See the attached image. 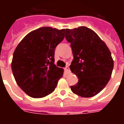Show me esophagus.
<instances>
[{
    "mask_svg": "<svg viewBox=\"0 0 124 124\" xmlns=\"http://www.w3.org/2000/svg\"><path fill=\"white\" fill-rule=\"evenodd\" d=\"M64 70L66 71L67 73H70V68L68 67V66H66V68H64Z\"/></svg>",
    "mask_w": 124,
    "mask_h": 124,
    "instance_id": "34e87169",
    "label": "esophagus"
}]
</instances>
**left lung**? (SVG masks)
Returning a JSON list of instances; mask_svg holds the SVG:
<instances>
[{"label":"left lung","instance_id":"8db88e82","mask_svg":"<svg viewBox=\"0 0 124 124\" xmlns=\"http://www.w3.org/2000/svg\"><path fill=\"white\" fill-rule=\"evenodd\" d=\"M65 37L73 54L70 70L78 78L71 89L82 97L95 96L109 81L113 70L109 49L95 32L85 26L66 29Z\"/></svg>","mask_w":124,"mask_h":124}]
</instances>
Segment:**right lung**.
<instances>
[{
  "label": "right lung",
  "instance_id": "obj_1",
  "mask_svg": "<svg viewBox=\"0 0 124 124\" xmlns=\"http://www.w3.org/2000/svg\"><path fill=\"white\" fill-rule=\"evenodd\" d=\"M65 29L43 27L28 33L16 46L11 70L17 84L32 98H42L55 89L63 70L54 65V49Z\"/></svg>",
  "mask_w": 124,
  "mask_h": 124
}]
</instances>
